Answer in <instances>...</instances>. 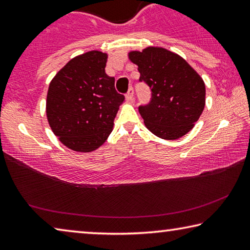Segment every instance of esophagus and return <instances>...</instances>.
Listing matches in <instances>:
<instances>
[{"label": "esophagus", "mask_w": 250, "mask_h": 250, "mask_svg": "<svg viewBox=\"0 0 250 250\" xmlns=\"http://www.w3.org/2000/svg\"><path fill=\"white\" fill-rule=\"evenodd\" d=\"M134 92H133V89L132 88H130V89L128 90V92L125 94V98L128 101H133V98H134Z\"/></svg>", "instance_id": "1"}]
</instances>
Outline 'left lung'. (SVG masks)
<instances>
[{"mask_svg":"<svg viewBox=\"0 0 250 250\" xmlns=\"http://www.w3.org/2000/svg\"><path fill=\"white\" fill-rule=\"evenodd\" d=\"M140 83L151 89L149 104L139 105L145 125L156 137L176 140L194 126L205 105V83L179 55L161 47L130 52Z\"/></svg>","mask_w":250,"mask_h":250,"instance_id":"8db88e82","label":"left lung"}]
</instances>
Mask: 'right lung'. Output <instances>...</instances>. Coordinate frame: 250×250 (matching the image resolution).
I'll return each mask as SVG.
<instances>
[{
    "instance_id": "obj_1",
    "label": "right lung",
    "mask_w": 250,
    "mask_h": 250,
    "mask_svg": "<svg viewBox=\"0 0 250 250\" xmlns=\"http://www.w3.org/2000/svg\"><path fill=\"white\" fill-rule=\"evenodd\" d=\"M107 54L91 50L69 61L49 83L46 115L62 145L78 152L98 149L111 133L125 96L104 71Z\"/></svg>"
}]
</instances>
